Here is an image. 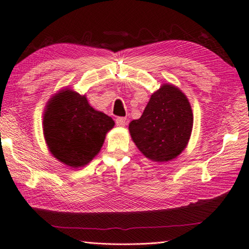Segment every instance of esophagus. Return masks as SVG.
I'll list each match as a JSON object with an SVG mask.
<instances>
[{
  "label": "esophagus",
  "mask_w": 249,
  "mask_h": 249,
  "mask_svg": "<svg viewBox=\"0 0 249 249\" xmlns=\"http://www.w3.org/2000/svg\"><path fill=\"white\" fill-rule=\"evenodd\" d=\"M126 124V119L124 117H117L116 118V124L118 126H124Z\"/></svg>",
  "instance_id": "esophagus-1"
}]
</instances>
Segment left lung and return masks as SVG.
Returning <instances> with one entry per match:
<instances>
[{"instance_id":"1","label":"left lung","mask_w":249,"mask_h":249,"mask_svg":"<svg viewBox=\"0 0 249 249\" xmlns=\"http://www.w3.org/2000/svg\"><path fill=\"white\" fill-rule=\"evenodd\" d=\"M194 115L188 99L172 85H163L151 94L143 115L132 120V140L147 158L166 162L176 158L190 139Z\"/></svg>"}]
</instances>
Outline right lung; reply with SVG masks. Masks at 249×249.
Wrapping results in <instances>:
<instances>
[{"label":"right lung","mask_w":249,"mask_h":249,"mask_svg":"<svg viewBox=\"0 0 249 249\" xmlns=\"http://www.w3.org/2000/svg\"><path fill=\"white\" fill-rule=\"evenodd\" d=\"M43 124L50 153L68 166L79 167L98 155L115 123L91 107L85 95L65 89L48 102Z\"/></svg>","instance_id":"obj_1"}]
</instances>
